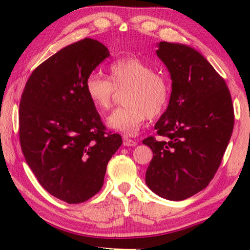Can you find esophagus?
<instances>
[{"mask_svg": "<svg viewBox=\"0 0 250 250\" xmlns=\"http://www.w3.org/2000/svg\"><path fill=\"white\" fill-rule=\"evenodd\" d=\"M138 143H137V141H134V140H132V139H130V138H128V137H124V146H137Z\"/></svg>", "mask_w": 250, "mask_h": 250, "instance_id": "34e87169", "label": "esophagus"}]
</instances>
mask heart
Masks as SVG:
<instances>
[{"label":"heart","instance_id":"b5f03b06","mask_svg":"<svg viewBox=\"0 0 250 250\" xmlns=\"http://www.w3.org/2000/svg\"><path fill=\"white\" fill-rule=\"evenodd\" d=\"M109 79L97 71L88 75L84 91L98 112L108 111L116 90L126 89V104L112 111L105 119L110 129L135 135L147 118L155 119L166 110L170 89L167 80L154 73L153 67L135 57L120 58L108 68Z\"/></svg>","mask_w":250,"mask_h":250}]
</instances>
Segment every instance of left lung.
Instances as JSON below:
<instances>
[{"label": "left lung", "mask_w": 250, "mask_h": 250, "mask_svg": "<svg viewBox=\"0 0 250 250\" xmlns=\"http://www.w3.org/2000/svg\"><path fill=\"white\" fill-rule=\"evenodd\" d=\"M158 46L172 92L154 126L166 139L142 141L153 152L146 183L156 195L183 201L204 189L217 172L234 129V107L225 80L197 50L167 42Z\"/></svg>", "instance_id": "1"}]
</instances>
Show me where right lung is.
<instances>
[{
    "label": "right lung",
    "mask_w": 250,
    "mask_h": 250,
    "mask_svg": "<svg viewBox=\"0 0 250 250\" xmlns=\"http://www.w3.org/2000/svg\"><path fill=\"white\" fill-rule=\"evenodd\" d=\"M84 39L46 59L29 76L20 103V142L40 184L68 204L86 202L104 185L107 164L122 145L107 132L84 91L88 75L109 56Z\"/></svg>",
    "instance_id": "add662e5"
}]
</instances>
